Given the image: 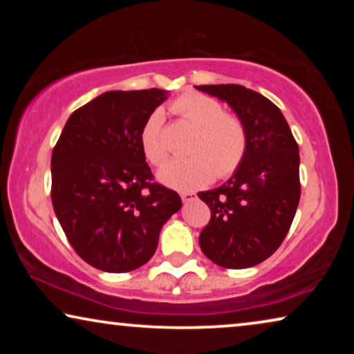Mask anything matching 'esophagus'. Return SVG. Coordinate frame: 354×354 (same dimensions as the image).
I'll return each instance as SVG.
<instances>
[{
    "label": "esophagus",
    "instance_id": "esophagus-1",
    "mask_svg": "<svg viewBox=\"0 0 354 354\" xmlns=\"http://www.w3.org/2000/svg\"><path fill=\"white\" fill-rule=\"evenodd\" d=\"M180 196H182V201L183 203H188V201H193L196 198V195L193 192H182L180 193Z\"/></svg>",
    "mask_w": 354,
    "mask_h": 354
}]
</instances>
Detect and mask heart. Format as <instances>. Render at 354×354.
<instances>
[{"mask_svg": "<svg viewBox=\"0 0 354 354\" xmlns=\"http://www.w3.org/2000/svg\"><path fill=\"white\" fill-rule=\"evenodd\" d=\"M171 111L195 125L192 156L176 158L159 169L158 178L177 190H195L212 182L216 174L229 177L241 166L248 151V133L243 122L225 114L219 101L198 91H187L172 101ZM140 143L149 162L161 164L167 158L164 140V114L154 109L145 120Z\"/></svg>", "mask_w": 354, "mask_h": 354, "instance_id": "heart-1", "label": "heart"}]
</instances>
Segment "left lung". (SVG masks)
<instances>
[{"mask_svg": "<svg viewBox=\"0 0 354 354\" xmlns=\"http://www.w3.org/2000/svg\"><path fill=\"white\" fill-rule=\"evenodd\" d=\"M234 109L248 151L229 180L198 196L211 221L200 234L201 251L221 268L245 269L263 263L282 245L299 203V153L282 111L241 85H200Z\"/></svg>", "mask_w": 354, "mask_h": 354, "instance_id": "left-lung-1", "label": "left lung"}]
</instances>
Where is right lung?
Returning <instances> with one entry per match:
<instances>
[{"instance_id":"add662e5","label":"right lung","mask_w":354,"mask_h":354,"mask_svg":"<svg viewBox=\"0 0 354 354\" xmlns=\"http://www.w3.org/2000/svg\"><path fill=\"white\" fill-rule=\"evenodd\" d=\"M166 90L106 91L71 114L51 156V201L85 263L130 272L148 263L159 232L182 207L177 192L153 183L140 143Z\"/></svg>"}]
</instances>
